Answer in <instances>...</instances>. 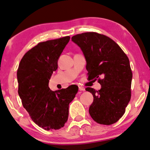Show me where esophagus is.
<instances>
[{
  "instance_id": "34e87169",
  "label": "esophagus",
  "mask_w": 150,
  "mask_h": 150,
  "mask_svg": "<svg viewBox=\"0 0 150 150\" xmlns=\"http://www.w3.org/2000/svg\"><path fill=\"white\" fill-rule=\"evenodd\" d=\"M79 91H85V87H81V86H79Z\"/></svg>"
}]
</instances>
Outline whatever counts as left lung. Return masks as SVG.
<instances>
[{
  "label": "left lung",
  "instance_id": "obj_1",
  "mask_svg": "<svg viewBox=\"0 0 150 150\" xmlns=\"http://www.w3.org/2000/svg\"><path fill=\"white\" fill-rule=\"evenodd\" d=\"M71 40L83 51L88 78L98 79L101 85L98 91L85 88L94 98L88 110L91 116L100 124L116 123L131 98L132 72L128 56L114 40L98 33L79 34Z\"/></svg>",
  "mask_w": 150,
  "mask_h": 150
}]
</instances>
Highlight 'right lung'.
I'll use <instances>...</instances> for the list:
<instances>
[{
  "mask_svg": "<svg viewBox=\"0 0 150 150\" xmlns=\"http://www.w3.org/2000/svg\"><path fill=\"white\" fill-rule=\"evenodd\" d=\"M70 37L40 42L26 53L17 71L18 95L32 120L45 130L64 126L69 116V105L78 87L52 91L48 86L57 61Z\"/></svg>",
  "mask_w": 150,
  "mask_h": 150,
  "instance_id": "1",
  "label": "right lung"
}]
</instances>
